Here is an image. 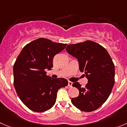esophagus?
I'll list each match as a JSON object with an SVG mask.
<instances>
[{
	"label": "esophagus",
	"mask_w": 127,
	"mask_h": 127,
	"mask_svg": "<svg viewBox=\"0 0 127 127\" xmlns=\"http://www.w3.org/2000/svg\"><path fill=\"white\" fill-rule=\"evenodd\" d=\"M72 84H73L72 82H71V81H68V85L69 87H71V86H72Z\"/></svg>",
	"instance_id": "esophagus-1"
}]
</instances>
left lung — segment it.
Returning a JSON list of instances; mask_svg holds the SVG:
<instances>
[{"instance_id":"left-lung-1","label":"left lung","mask_w":127,"mask_h":127,"mask_svg":"<svg viewBox=\"0 0 127 127\" xmlns=\"http://www.w3.org/2000/svg\"><path fill=\"white\" fill-rule=\"evenodd\" d=\"M66 50L78 59L79 70L88 79L84 87L79 83L73 84L79 94L71 99V103L83 111L96 110L106 101L114 84L115 67L111 57L102 46L91 40L68 44Z\"/></svg>"}]
</instances>
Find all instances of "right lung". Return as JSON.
Here are the masks:
<instances>
[{"label": "right lung", "instance_id": "right-lung-1", "mask_svg": "<svg viewBox=\"0 0 127 127\" xmlns=\"http://www.w3.org/2000/svg\"><path fill=\"white\" fill-rule=\"evenodd\" d=\"M66 45L40 38L26 44L17 57L13 66L14 86L20 100L31 110H49L56 103L58 90L68 86L66 79L51 78L45 71L51 70L55 55Z\"/></svg>", "mask_w": 127, "mask_h": 127}]
</instances>
